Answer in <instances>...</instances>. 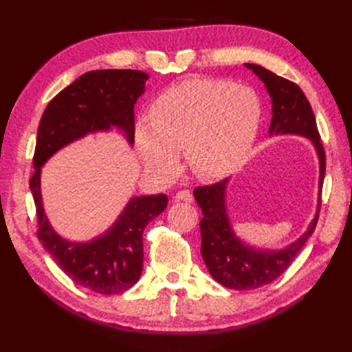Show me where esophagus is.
I'll use <instances>...</instances> for the list:
<instances>
[{
	"instance_id": "esophagus-1",
	"label": "esophagus",
	"mask_w": 352,
	"mask_h": 352,
	"mask_svg": "<svg viewBox=\"0 0 352 352\" xmlns=\"http://www.w3.org/2000/svg\"><path fill=\"white\" fill-rule=\"evenodd\" d=\"M175 198L178 201H186V203H193V193L190 190H180L177 192Z\"/></svg>"
}]
</instances>
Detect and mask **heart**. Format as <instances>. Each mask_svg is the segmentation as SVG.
Here are the masks:
<instances>
[{
    "mask_svg": "<svg viewBox=\"0 0 352 352\" xmlns=\"http://www.w3.org/2000/svg\"><path fill=\"white\" fill-rule=\"evenodd\" d=\"M261 119L257 94L228 80L190 78L168 89L136 126L142 160L163 177L180 168L184 149L190 169L214 180L236 170L256 140Z\"/></svg>",
    "mask_w": 352,
    "mask_h": 352,
    "instance_id": "b5f03b06",
    "label": "heart"
}]
</instances>
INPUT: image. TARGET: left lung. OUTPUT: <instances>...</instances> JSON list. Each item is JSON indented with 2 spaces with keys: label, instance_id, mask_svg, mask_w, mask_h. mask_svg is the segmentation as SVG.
<instances>
[{
  "label": "left lung",
  "instance_id": "obj_1",
  "mask_svg": "<svg viewBox=\"0 0 352 352\" xmlns=\"http://www.w3.org/2000/svg\"><path fill=\"white\" fill-rule=\"evenodd\" d=\"M245 66L263 81L272 100V119L269 134H300V136L309 138L315 145L320 166V193L325 175V151L309 100L305 98L301 87L294 81L276 76L260 65L245 63ZM227 183L228 178L212 186H201L193 190L197 203L203 210V219L199 222L201 256L206 261L208 272L222 286L234 290H250L266 286L286 271L304 243L307 242V239L313 234L318 223L319 210L307 231L284 250H254L239 241L231 228L226 207Z\"/></svg>",
  "mask_w": 352,
  "mask_h": 352
}]
</instances>
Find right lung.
Returning <instances> with one entry per match:
<instances>
[{
	"label": "right lung",
	"mask_w": 352,
	"mask_h": 352,
	"mask_svg": "<svg viewBox=\"0 0 352 352\" xmlns=\"http://www.w3.org/2000/svg\"><path fill=\"white\" fill-rule=\"evenodd\" d=\"M148 74L133 69L91 71L58 92L37 129L30 178L37 213V237L69 278L96 294L116 295L138 283L144 267V230L168 206V197L131 198L106 233L89 242H69L50 226L43 212L41 168L52 154L89 133L122 130L134 144V104L145 91Z\"/></svg>",
	"instance_id": "right-lung-1"
}]
</instances>
